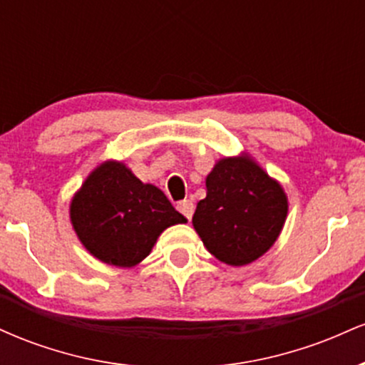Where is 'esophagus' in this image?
<instances>
[{"label": "esophagus", "instance_id": "obj_1", "mask_svg": "<svg viewBox=\"0 0 365 365\" xmlns=\"http://www.w3.org/2000/svg\"><path fill=\"white\" fill-rule=\"evenodd\" d=\"M177 209L180 212H182L183 216L187 217V220H192V215H194L195 206H194V202H192V200L185 199V200H180V202L177 204Z\"/></svg>", "mask_w": 365, "mask_h": 365}]
</instances>
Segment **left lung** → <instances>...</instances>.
I'll use <instances>...</instances> for the list:
<instances>
[{"label":"left lung","mask_w":365,"mask_h":365,"mask_svg":"<svg viewBox=\"0 0 365 365\" xmlns=\"http://www.w3.org/2000/svg\"><path fill=\"white\" fill-rule=\"evenodd\" d=\"M206 188L192 225L217 261L245 266L273 247L287 220L288 199L254 159L247 154L220 159Z\"/></svg>","instance_id":"1"}]
</instances>
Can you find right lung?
<instances>
[{
    "label": "right lung",
    "mask_w": 365,
    "mask_h": 365,
    "mask_svg": "<svg viewBox=\"0 0 365 365\" xmlns=\"http://www.w3.org/2000/svg\"><path fill=\"white\" fill-rule=\"evenodd\" d=\"M78 240L99 261L132 267L168 226L187 223L158 187L142 183L123 163L104 161L70 204Z\"/></svg>",
    "instance_id": "right-lung-1"
}]
</instances>
